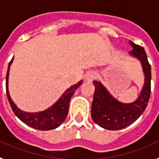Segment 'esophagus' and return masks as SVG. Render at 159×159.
Listing matches in <instances>:
<instances>
[{
  "label": "esophagus",
  "mask_w": 159,
  "mask_h": 159,
  "mask_svg": "<svg viewBox=\"0 0 159 159\" xmlns=\"http://www.w3.org/2000/svg\"><path fill=\"white\" fill-rule=\"evenodd\" d=\"M96 77H97L96 73H94V72H89V73H88V74L86 75L85 80L88 81H92V80H93Z\"/></svg>",
  "instance_id": "1"
}]
</instances>
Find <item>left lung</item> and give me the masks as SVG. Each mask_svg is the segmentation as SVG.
<instances>
[{"instance_id":"1","label":"left lung","mask_w":159,"mask_h":159,"mask_svg":"<svg viewBox=\"0 0 159 159\" xmlns=\"http://www.w3.org/2000/svg\"><path fill=\"white\" fill-rule=\"evenodd\" d=\"M133 47L130 53L140 59L145 72V80L138 99L130 104H123L113 98L100 82L93 81L95 86L91 115L93 121L102 128L119 130L133 124L145 111L151 92V66L144 48L130 40Z\"/></svg>"}]
</instances>
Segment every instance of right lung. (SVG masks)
Here are the masks:
<instances>
[{
	"instance_id": "1",
	"label": "right lung",
	"mask_w": 159,
	"mask_h": 159,
	"mask_svg": "<svg viewBox=\"0 0 159 159\" xmlns=\"http://www.w3.org/2000/svg\"><path fill=\"white\" fill-rule=\"evenodd\" d=\"M13 59H14V57L11 59V61H10L9 66H8L6 78V87L8 101L10 102L12 111H14V115L25 124H27L35 129L47 131V130L54 129V128L59 127L63 123V121L67 116L70 98L74 94L75 90L81 85L82 80L77 83L76 84L71 86L70 89H68L64 93L63 95L61 96V98L53 106H51L50 108H48L46 111L39 113L24 112V111L19 110L16 106V105H14V103L10 98L9 91H8L9 71H10V66L13 61Z\"/></svg>"
}]
</instances>
